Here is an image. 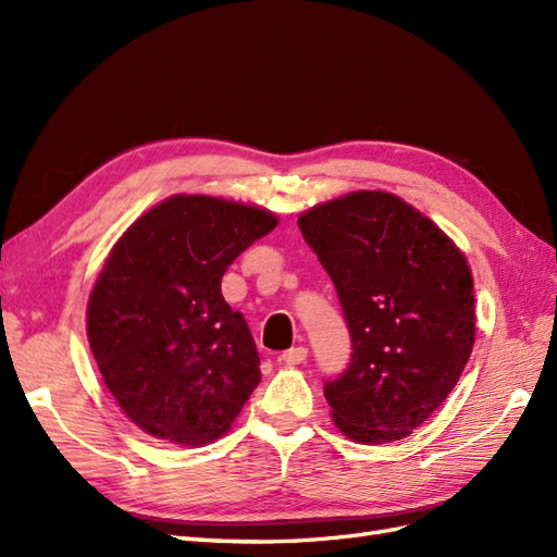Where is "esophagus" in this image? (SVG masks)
<instances>
[{
    "instance_id": "obj_1",
    "label": "esophagus",
    "mask_w": 557,
    "mask_h": 557,
    "mask_svg": "<svg viewBox=\"0 0 557 557\" xmlns=\"http://www.w3.org/2000/svg\"><path fill=\"white\" fill-rule=\"evenodd\" d=\"M307 352L309 350L305 346H293L290 350H283V356L278 360L285 364H301L307 360Z\"/></svg>"
}]
</instances>
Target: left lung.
Here are the masks:
<instances>
[{
  "mask_svg": "<svg viewBox=\"0 0 557 557\" xmlns=\"http://www.w3.org/2000/svg\"><path fill=\"white\" fill-rule=\"evenodd\" d=\"M297 225L350 332V362L323 387L334 423L360 444L399 442L442 407L471 356L469 264L428 215L391 193H350Z\"/></svg>",
  "mask_w": 557,
  "mask_h": 557,
  "instance_id": "1",
  "label": "left lung"
}]
</instances>
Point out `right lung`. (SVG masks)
Segmentation results:
<instances>
[{"mask_svg":"<svg viewBox=\"0 0 557 557\" xmlns=\"http://www.w3.org/2000/svg\"><path fill=\"white\" fill-rule=\"evenodd\" d=\"M276 223L264 209L176 195L109 252L88 301V342L117 407L156 440L215 442L260 383L256 342L221 278Z\"/></svg>","mask_w":557,"mask_h":557,"instance_id":"right-lung-1","label":"right lung"}]
</instances>
